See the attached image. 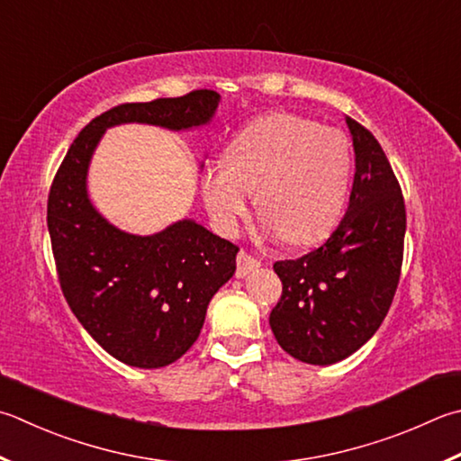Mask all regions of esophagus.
Returning <instances> with one entry per match:
<instances>
[{"label": "esophagus", "mask_w": 461, "mask_h": 461, "mask_svg": "<svg viewBox=\"0 0 461 461\" xmlns=\"http://www.w3.org/2000/svg\"><path fill=\"white\" fill-rule=\"evenodd\" d=\"M260 267V260L253 255H249L247 250H240L237 255V276L242 279V276H247L250 271H255V268Z\"/></svg>", "instance_id": "obj_1"}]
</instances>
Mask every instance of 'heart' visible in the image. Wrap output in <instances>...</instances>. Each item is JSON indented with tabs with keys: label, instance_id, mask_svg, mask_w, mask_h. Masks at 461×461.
<instances>
[{
	"label": "heart",
	"instance_id": "b5f03b06",
	"mask_svg": "<svg viewBox=\"0 0 461 461\" xmlns=\"http://www.w3.org/2000/svg\"><path fill=\"white\" fill-rule=\"evenodd\" d=\"M353 150L343 132L275 112L253 120L208 164L201 193L214 227L237 230L257 190L265 229L291 245H315L335 229L349 196Z\"/></svg>",
	"mask_w": 461,
	"mask_h": 461
}]
</instances>
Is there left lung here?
Masks as SVG:
<instances>
[{"instance_id":"obj_1","label":"left lung","mask_w":461,"mask_h":461,"mask_svg":"<svg viewBox=\"0 0 461 461\" xmlns=\"http://www.w3.org/2000/svg\"><path fill=\"white\" fill-rule=\"evenodd\" d=\"M345 122L355 150L345 216L323 245L273 265L283 294L268 323L283 349L311 366L349 357L375 335L403 263L402 186L375 136L349 116Z\"/></svg>"}]
</instances>
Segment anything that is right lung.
<instances>
[{
    "mask_svg": "<svg viewBox=\"0 0 461 461\" xmlns=\"http://www.w3.org/2000/svg\"><path fill=\"white\" fill-rule=\"evenodd\" d=\"M214 90L120 104L95 116L69 146L48 196V230L69 309L102 349L126 366L158 369L201 335L214 293L237 271L239 247L190 219L150 237L110 224L88 198L92 154L108 128L204 126L219 108Z\"/></svg>",
    "mask_w": 461,
    "mask_h": 461,
    "instance_id": "add662e5",
    "label": "right lung"
}]
</instances>
